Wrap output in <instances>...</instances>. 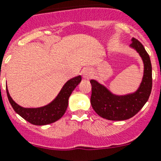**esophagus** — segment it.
I'll use <instances>...</instances> for the list:
<instances>
[{
  "instance_id": "esophagus-1",
  "label": "esophagus",
  "mask_w": 161,
  "mask_h": 161,
  "mask_svg": "<svg viewBox=\"0 0 161 161\" xmlns=\"http://www.w3.org/2000/svg\"><path fill=\"white\" fill-rule=\"evenodd\" d=\"M91 75H92L91 70L88 69H85L83 72V76L84 77V78H89L90 77H91Z\"/></svg>"
}]
</instances>
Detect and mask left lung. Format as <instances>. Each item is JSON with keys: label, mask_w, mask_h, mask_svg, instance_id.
<instances>
[{"label": "left lung", "mask_w": 161, "mask_h": 161, "mask_svg": "<svg viewBox=\"0 0 161 161\" xmlns=\"http://www.w3.org/2000/svg\"><path fill=\"white\" fill-rule=\"evenodd\" d=\"M131 47L141 55L144 63L142 82L137 92L125 96L114 95L96 80H91V104L98 115L109 120H126L141 110L149 99L152 88V63L149 55L140 42L132 39Z\"/></svg>", "instance_id": "left-lung-1"}]
</instances>
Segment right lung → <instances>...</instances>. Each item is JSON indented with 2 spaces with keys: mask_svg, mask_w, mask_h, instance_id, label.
Segmentation results:
<instances>
[{
  "mask_svg": "<svg viewBox=\"0 0 161 161\" xmlns=\"http://www.w3.org/2000/svg\"><path fill=\"white\" fill-rule=\"evenodd\" d=\"M81 80L82 77L80 75L69 79L62 87L61 91L53 101L47 106L39 108H24L19 106L10 97L7 87L6 92L9 103L17 114L32 124L46 125L57 121L64 115L68 107L69 97Z\"/></svg>",
  "mask_w": 161,
  "mask_h": 161,
  "instance_id": "1",
  "label": "right lung"
}]
</instances>
